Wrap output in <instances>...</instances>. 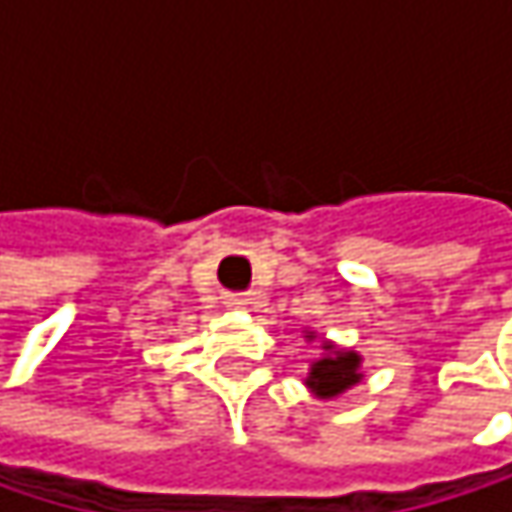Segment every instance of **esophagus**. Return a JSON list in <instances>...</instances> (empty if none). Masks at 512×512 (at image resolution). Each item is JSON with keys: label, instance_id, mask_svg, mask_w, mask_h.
Listing matches in <instances>:
<instances>
[{"label": "esophagus", "instance_id": "esophagus-1", "mask_svg": "<svg viewBox=\"0 0 512 512\" xmlns=\"http://www.w3.org/2000/svg\"><path fill=\"white\" fill-rule=\"evenodd\" d=\"M222 299H225V305H228V308H246V305L252 302V299H249V293H231V290H228Z\"/></svg>", "mask_w": 512, "mask_h": 512}]
</instances>
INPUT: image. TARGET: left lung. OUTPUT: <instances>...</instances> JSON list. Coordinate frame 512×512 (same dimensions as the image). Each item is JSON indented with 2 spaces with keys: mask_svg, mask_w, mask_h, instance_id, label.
I'll return each mask as SVG.
<instances>
[{
  "mask_svg": "<svg viewBox=\"0 0 512 512\" xmlns=\"http://www.w3.org/2000/svg\"><path fill=\"white\" fill-rule=\"evenodd\" d=\"M332 350V347H326ZM358 370V356L356 353H332V356L320 358L311 364V376H308V385L320 394V397H335L341 391H347L350 385H356L361 379Z\"/></svg>",
  "mask_w": 512,
  "mask_h": 512,
  "instance_id": "8db88e82",
  "label": "left lung"
}]
</instances>
